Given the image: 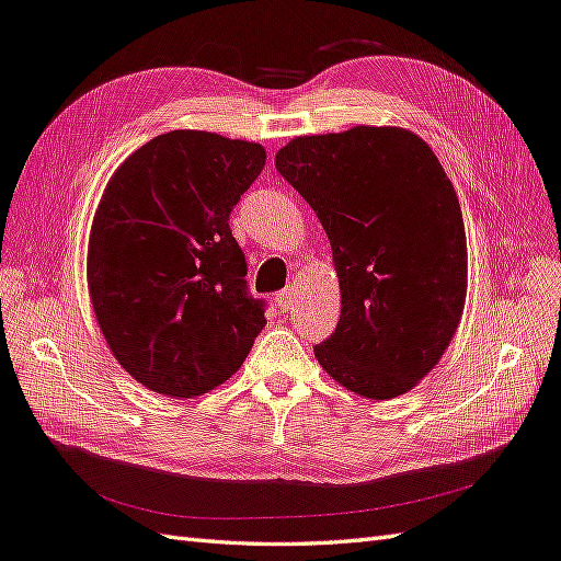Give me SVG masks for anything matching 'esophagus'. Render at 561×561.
Wrapping results in <instances>:
<instances>
[{
	"label": "esophagus",
	"mask_w": 561,
	"mask_h": 561,
	"mask_svg": "<svg viewBox=\"0 0 561 561\" xmlns=\"http://www.w3.org/2000/svg\"><path fill=\"white\" fill-rule=\"evenodd\" d=\"M295 302H297L295 288H285V290H280V293L276 295V305H278L283 311H290V309L295 307Z\"/></svg>",
	"instance_id": "34e87169"
}]
</instances>
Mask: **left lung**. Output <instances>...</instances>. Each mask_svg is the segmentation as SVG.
<instances>
[{
    "label": "left lung",
    "mask_w": 561,
    "mask_h": 561,
    "mask_svg": "<svg viewBox=\"0 0 561 561\" xmlns=\"http://www.w3.org/2000/svg\"><path fill=\"white\" fill-rule=\"evenodd\" d=\"M276 169L331 240L340 321L313 347L323 371L368 400L409 392L467 302V233L438 157L407 128L354 126L290 140Z\"/></svg>",
    "instance_id": "8db88e82"
}]
</instances>
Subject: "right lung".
<instances>
[{
    "instance_id": "right-lung-1",
    "label": "right lung",
    "mask_w": 561,
    "mask_h": 561,
    "mask_svg": "<svg viewBox=\"0 0 561 561\" xmlns=\"http://www.w3.org/2000/svg\"><path fill=\"white\" fill-rule=\"evenodd\" d=\"M264 163L256 142L171 130L108 178L90 228L88 290L108 350L147 390H214L266 325L228 226Z\"/></svg>"
}]
</instances>
